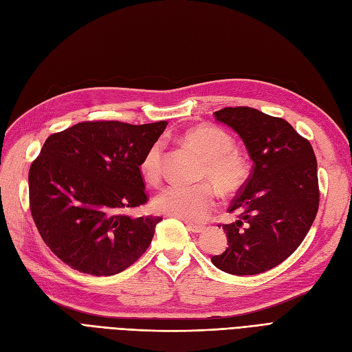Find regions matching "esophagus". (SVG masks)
Returning <instances> with one entry per match:
<instances>
[{"instance_id":"esophagus-1","label":"esophagus","mask_w":352,"mask_h":352,"mask_svg":"<svg viewBox=\"0 0 352 352\" xmlns=\"http://www.w3.org/2000/svg\"><path fill=\"white\" fill-rule=\"evenodd\" d=\"M186 225H187L188 231H191V232H196V234L203 232V231L206 230V226H203V225H196V223H190V222H186Z\"/></svg>"}]
</instances>
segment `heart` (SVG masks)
I'll return each mask as SVG.
<instances>
[{"label": "heart", "mask_w": 352, "mask_h": 352, "mask_svg": "<svg viewBox=\"0 0 352 352\" xmlns=\"http://www.w3.org/2000/svg\"><path fill=\"white\" fill-rule=\"evenodd\" d=\"M181 140L205 157L200 178L209 179L222 195H232L240 190L248 177L247 157L234 147L230 133L212 126L200 124L181 134ZM164 144L152 143L139 164V171L147 183H156L162 174ZM156 210L181 218L200 222L212 213L217 197L210 184H169L162 188L153 200Z\"/></svg>", "instance_id": "heart-1"}]
</instances>
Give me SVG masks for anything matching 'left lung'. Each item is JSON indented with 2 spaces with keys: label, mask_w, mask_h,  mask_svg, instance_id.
Wrapping results in <instances>:
<instances>
[{
  "label": "left lung",
  "mask_w": 352,
  "mask_h": 352,
  "mask_svg": "<svg viewBox=\"0 0 352 352\" xmlns=\"http://www.w3.org/2000/svg\"><path fill=\"white\" fill-rule=\"evenodd\" d=\"M240 134L253 169L222 225L228 247L212 263L231 275H257L288 258L307 235L319 209V179L314 151L288 121L248 107L213 112Z\"/></svg>",
  "instance_id": "obj_1"
}]
</instances>
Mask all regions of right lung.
<instances>
[{
  "label": "right lung",
  "mask_w": 352,
  "mask_h": 352,
  "mask_svg": "<svg viewBox=\"0 0 352 352\" xmlns=\"http://www.w3.org/2000/svg\"><path fill=\"white\" fill-rule=\"evenodd\" d=\"M166 121H85L54 133L29 169L32 218L51 252L72 269L111 276L151 245L161 217L124 212L147 201L142 156Z\"/></svg>",
  "instance_id": "right-lung-1"
}]
</instances>
